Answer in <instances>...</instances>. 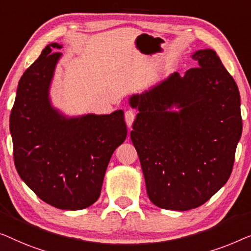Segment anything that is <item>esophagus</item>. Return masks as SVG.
Segmentation results:
<instances>
[{
    "instance_id": "obj_1",
    "label": "esophagus",
    "mask_w": 251,
    "mask_h": 251,
    "mask_svg": "<svg viewBox=\"0 0 251 251\" xmlns=\"http://www.w3.org/2000/svg\"><path fill=\"white\" fill-rule=\"evenodd\" d=\"M134 119H135V112L133 110H127L125 111V122L128 127L132 126Z\"/></svg>"
}]
</instances>
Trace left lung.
I'll list each match as a JSON object with an SVG mask.
<instances>
[{"label":"left lung","mask_w":251,"mask_h":251,"mask_svg":"<svg viewBox=\"0 0 251 251\" xmlns=\"http://www.w3.org/2000/svg\"><path fill=\"white\" fill-rule=\"evenodd\" d=\"M192 58L199 67L129 99L140 111L130 139L148 197L164 209L184 211L209 200L230 177L242 133L233 77L213 50ZM172 105L181 110L167 112Z\"/></svg>","instance_id":"1"}]
</instances>
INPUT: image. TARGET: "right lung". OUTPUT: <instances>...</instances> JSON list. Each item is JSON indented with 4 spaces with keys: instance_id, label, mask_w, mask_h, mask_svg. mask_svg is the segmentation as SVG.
<instances>
[{
    "instance_id": "1",
    "label": "right lung",
    "mask_w": 251,
    "mask_h": 251,
    "mask_svg": "<svg viewBox=\"0 0 251 251\" xmlns=\"http://www.w3.org/2000/svg\"><path fill=\"white\" fill-rule=\"evenodd\" d=\"M52 43L21 76L10 115L13 159L21 179L59 209L78 210L100 197L109 160L124 142V111L67 119L51 107L49 87L61 53Z\"/></svg>"
}]
</instances>
